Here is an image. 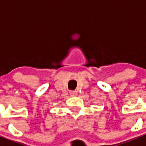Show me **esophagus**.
<instances>
[{
    "label": "esophagus",
    "mask_w": 146,
    "mask_h": 146,
    "mask_svg": "<svg viewBox=\"0 0 146 146\" xmlns=\"http://www.w3.org/2000/svg\"><path fill=\"white\" fill-rule=\"evenodd\" d=\"M70 93V95L72 96V97H74V96L77 95V94H78V92H77L76 91H71L69 92Z\"/></svg>",
    "instance_id": "1"
}]
</instances>
